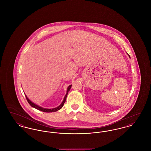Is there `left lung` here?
Listing matches in <instances>:
<instances>
[{"label":"left lung","mask_w":151,"mask_h":151,"mask_svg":"<svg viewBox=\"0 0 151 151\" xmlns=\"http://www.w3.org/2000/svg\"><path fill=\"white\" fill-rule=\"evenodd\" d=\"M128 55H129V57L130 58V57H129V54H128Z\"/></svg>","instance_id":"obj_1"}]
</instances>
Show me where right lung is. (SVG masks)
Segmentation results:
<instances>
[{
	"label": "right lung",
	"mask_w": 151,
	"mask_h": 151,
	"mask_svg": "<svg viewBox=\"0 0 151 151\" xmlns=\"http://www.w3.org/2000/svg\"><path fill=\"white\" fill-rule=\"evenodd\" d=\"M71 86H72V85H70V86H68L67 89V93L65 94V97H64V99H63V100L62 101V102L61 103V104H60V105H59L57 108H52V109H46V108H42V107H41V106H38V105H36L35 103H33V102H32V101L30 100L27 97V95H25H25L26 99H27V100L28 101L29 105H30L32 107L35 108L36 109L38 110H40V111H43V112H46V113L54 112V111H57L58 110H60L61 108L63 106L64 104H65V102L66 98H67V94H68V92L70 91Z\"/></svg>",
	"instance_id": "add662e5"
}]
</instances>
